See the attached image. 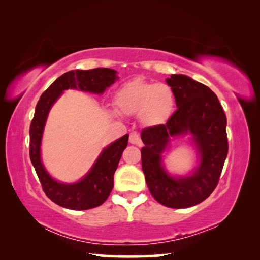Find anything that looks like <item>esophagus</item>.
Masks as SVG:
<instances>
[{"label":"esophagus","mask_w":260,"mask_h":260,"mask_svg":"<svg viewBox=\"0 0 260 260\" xmlns=\"http://www.w3.org/2000/svg\"><path fill=\"white\" fill-rule=\"evenodd\" d=\"M129 142L132 144H138V146H141V144H142V141H141L140 134L138 133V132L134 131L129 134Z\"/></svg>","instance_id":"esophagus-1"}]
</instances>
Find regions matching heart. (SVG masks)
<instances>
[{
	"label": "heart",
	"mask_w": 260,
	"mask_h": 260,
	"mask_svg": "<svg viewBox=\"0 0 260 260\" xmlns=\"http://www.w3.org/2000/svg\"><path fill=\"white\" fill-rule=\"evenodd\" d=\"M118 111L126 116L138 114L141 124L147 127L164 125L174 111L175 96L166 83L136 78L126 82L114 95Z\"/></svg>",
	"instance_id": "obj_1"
}]
</instances>
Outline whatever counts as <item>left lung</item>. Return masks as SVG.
Wrapping results in <instances>:
<instances>
[{"label": "left lung", "mask_w": 260, "mask_h": 260, "mask_svg": "<svg viewBox=\"0 0 260 260\" xmlns=\"http://www.w3.org/2000/svg\"><path fill=\"white\" fill-rule=\"evenodd\" d=\"M166 82L173 89L178 109L166 124L141 132V159L153 199L167 208L183 209L203 202L217 187L228 153L227 119L208 86L184 74H172ZM188 133L199 150L200 165L189 177H171L162 167L161 153L170 137Z\"/></svg>", "instance_id": "1"}]
</instances>
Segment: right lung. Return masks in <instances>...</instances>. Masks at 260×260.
I'll use <instances>...</instances> for the list:
<instances>
[{
    "label": "right lung",
    "instance_id": "right-lung-1",
    "mask_svg": "<svg viewBox=\"0 0 260 260\" xmlns=\"http://www.w3.org/2000/svg\"><path fill=\"white\" fill-rule=\"evenodd\" d=\"M116 71L107 68L76 70L61 74L43 91L35 107L29 127V158L40 180L43 191L54 203L71 210H88L103 204L113 188L116 172L122 151L128 143V134L114 141L101 153L89 172L77 183H60L52 179L43 166L40 157V144L43 128L57 99L69 88L102 94L105 88L117 80Z\"/></svg>",
    "mask_w": 260,
    "mask_h": 260
}]
</instances>
